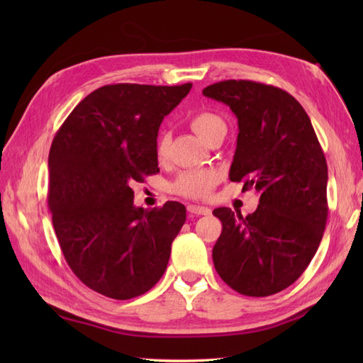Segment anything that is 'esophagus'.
I'll return each mask as SVG.
<instances>
[{"label":"esophagus","instance_id":"obj_1","mask_svg":"<svg viewBox=\"0 0 363 363\" xmlns=\"http://www.w3.org/2000/svg\"><path fill=\"white\" fill-rule=\"evenodd\" d=\"M187 211L190 215H209L211 209L209 207H204V206H195V204H190L187 206Z\"/></svg>","mask_w":363,"mask_h":363}]
</instances>
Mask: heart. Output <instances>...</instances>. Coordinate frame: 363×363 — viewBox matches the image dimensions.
<instances>
[{"instance_id": "heart-1", "label": "heart", "mask_w": 363, "mask_h": 363, "mask_svg": "<svg viewBox=\"0 0 363 363\" xmlns=\"http://www.w3.org/2000/svg\"><path fill=\"white\" fill-rule=\"evenodd\" d=\"M190 126L195 130L199 138L206 142L215 130L226 126L225 121L213 112H199L190 118ZM168 134L162 133L157 138L156 143V154L159 159H164L168 152ZM218 181L217 172L209 168L203 169H189L176 177L173 182V190L177 195H182L186 198L201 199L211 194L215 184Z\"/></svg>"}]
</instances>
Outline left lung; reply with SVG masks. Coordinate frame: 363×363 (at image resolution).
<instances>
[{"label": "left lung", "mask_w": 363, "mask_h": 363, "mask_svg": "<svg viewBox=\"0 0 363 363\" xmlns=\"http://www.w3.org/2000/svg\"><path fill=\"white\" fill-rule=\"evenodd\" d=\"M203 95L225 103L238 123L229 179L260 195L256 212L229 207L213 215L223 230L213 265L230 289L269 296L287 289L311 264L328 220V164L309 115L282 89L221 81Z\"/></svg>", "instance_id": "left-lung-1"}]
</instances>
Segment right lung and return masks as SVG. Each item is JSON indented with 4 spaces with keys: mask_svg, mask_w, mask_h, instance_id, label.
<instances>
[{
    "mask_svg": "<svg viewBox=\"0 0 363 363\" xmlns=\"http://www.w3.org/2000/svg\"><path fill=\"white\" fill-rule=\"evenodd\" d=\"M191 89L112 84L91 91L51 143L48 206L73 273L101 295L130 299L165 273L186 207L134 206L135 182L159 173L162 120Z\"/></svg>",
    "mask_w": 363,
    "mask_h": 363,
    "instance_id": "obj_1",
    "label": "right lung"
}]
</instances>
